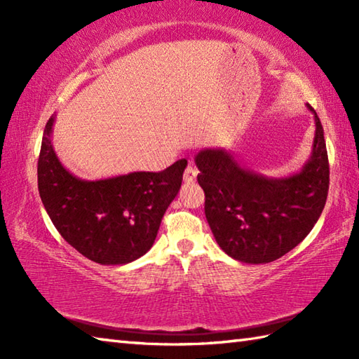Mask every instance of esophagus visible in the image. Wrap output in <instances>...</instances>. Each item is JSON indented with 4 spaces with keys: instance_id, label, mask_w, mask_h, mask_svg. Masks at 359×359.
Instances as JSON below:
<instances>
[{
    "instance_id": "34e87169",
    "label": "esophagus",
    "mask_w": 359,
    "mask_h": 359,
    "mask_svg": "<svg viewBox=\"0 0 359 359\" xmlns=\"http://www.w3.org/2000/svg\"><path fill=\"white\" fill-rule=\"evenodd\" d=\"M196 177H197V170L193 165H188L185 170V174H184L185 184H193V182H196Z\"/></svg>"
}]
</instances>
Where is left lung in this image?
<instances>
[{"label":"left lung","instance_id":"1","mask_svg":"<svg viewBox=\"0 0 359 359\" xmlns=\"http://www.w3.org/2000/svg\"><path fill=\"white\" fill-rule=\"evenodd\" d=\"M311 154L301 171L266 177L241 165L231 151L205 148L194 157L205 191V216L219 247L243 264H269L306 239L329 193V157L315 109Z\"/></svg>","mask_w":359,"mask_h":359}]
</instances>
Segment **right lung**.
<instances>
[{
  "label": "right lung",
  "instance_id": "right-lung-1",
  "mask_svg": "<svg viewBox=\"0 0 359 359\" xmlns=\"http://www.w3.org/2000/svg\"><path fill=\"white\" fill-rule=\"evenodd\" d=\"M53 121L55 114L46 123L38 158V191L52 224L69 245L97 264L125 265L142 257L156 241L188 162L177 160L160 172L80 179L53 149Z\"/></svg>",
  "mask_w": 359,
  "mask_h": 359
}]
</instances>
